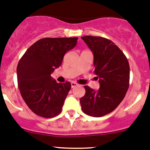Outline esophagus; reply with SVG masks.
<instances>
[{"label": "esophagus", "mask_w": 150, "mask_h": 150, "mask_svg": "<svg viewBox=\"0 0 150 150\" xmlns=\"http://www.w3.org/2000/svg\"><path fill=\"white\" fill-rule=\"evenodd\" d=\"M78 86V84L77 83H75V82H72V83H71V87L72 88H75Z\"/></svg>", "instance_id": "esophagus-1"}]
</instances>
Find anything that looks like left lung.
I'll return each instance as SVG.
<instances>
[{"label": "left lung", "mask_w": 150, "mask_h": 150, "mask_svg": "<svg viewBox=\"0 0 150 150\" xmlns=\"http://www.w3.org/2000/svg\"><path fill=\"white\" fill-rule=\"evenodd\" d=\"M82 39L94 56V73L100 88L85 86L86 94L80 99L83 111L93 117L112 112L120 104L129 86V64L125 54L113 42L101 37L84 36Z\"/></svg>", "instance_id": "left-lung-1"}]
</instances>
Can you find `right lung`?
<instances>
[{
    "label": "right lung",
    "mask_w": 150,
    "mask_h": 150,
    "mask_svg": "<svg viewBox=\"0 0 150 150\" xmlns=\"http://www.w3.org/2000/svg\"><path fill=\"white\" fill-rule=\"evenodd\" d=\"M78 37L44 38L33 44L18 63V86L35 114L52 118L61 112L71 88L70 82L57 83L51 74L62 64L64 55L76 46Z\"/></svg>",
    "instance_id": "add662e5"
}]
</instances>
